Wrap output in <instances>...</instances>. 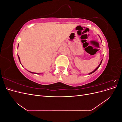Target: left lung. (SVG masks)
I'll list each match as a JSON object with an SVG mask.
<instances>
[{"mask_svg":"<svg viewBox=\"0 0 122 122\" xmlns=\"http://www.w3.org/2000/svg\"><path fill=\"white\" fill-rule=\"evenodd\" d=\"M102 61H101V62H100V64H99V66H98V67H97L96 68V69H95V70H94V71H93V72H91L90 73H89V74H92V73H94V72H95L96 71V70H97V69H98V68H99V67H100V65H101V63H102Z\"/></svg>","mask_w":122,"mask_h":122,"instance_id":"1","label":"left lung"}]
</instances>
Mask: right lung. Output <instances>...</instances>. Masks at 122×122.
Returning <instances> with one entry per match:
<instances>
[{
	"mask_svg": "<svg viewBox=\"0 0 122 122\" xmlns=\"http://www.w3.org/2000/svg\"><path fill=\"white\" fill-rule=\"evenodd\" d=\"M18 46H19V45H18ZM18 58H19V61H20V64H21V62H20V57H19V55H18ZM29 72H30V73H34V72H30V71H29ZM37 74H39V73H36Z\"/></svg>",
	"mask_w": 122,
	"mask_h": 122,
	"instance_id": "right-lung-1",
	"label": "right lung"
}]
</instances>
